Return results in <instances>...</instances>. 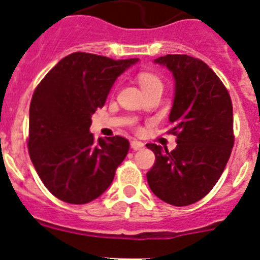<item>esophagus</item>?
<instances>
[{
    "mask_svg": "<svg viewBox=\"0 0 260 260\" xmlns=\"http://www.w3.org/2000/svg\"><path fill=\"white\" fill-rule=\"evenodd\" d=\"M130 146H132V148L134 151H139V150H142V148H143L144 144L142 143V142H139V141H132Z\"/></svg>",
    "mask_w": 260,
    "mask_h": 260,
    "instance_id": "esophagus-1",
    "label": "esophagus"
}]
</instances>
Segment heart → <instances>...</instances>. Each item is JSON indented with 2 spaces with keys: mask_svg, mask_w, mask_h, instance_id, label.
<instances>
[{
  "mask_svg": "<svg viewBox=\"0 0 260 260\" xmlns=\"http://www.w3.org/2000/svg\"><path fill=\"white\" fill-rule=\"evenodd\" d=\"M138 82H139V84H141L143 91L153 88V87H161L162 88L161 80L158 79L156 75L150 74V73H142V74H139V77H138Z\"/></svg>",
  "mask_w": 260,
  "mask_h": 260,
  "instance_id": "1",
  "label": "heart"
}]
</instances>
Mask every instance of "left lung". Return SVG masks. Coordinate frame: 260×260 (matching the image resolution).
<instances>
[{"instance_id": "8db88e82", "label": "left lung", "mask_w": 260, "mask_h": 260, "mask_svg": "<svg viewBox=\"0 0 260 260\" xmlns=\"http://www.w3.org/2000/svg\"><path fill=\"white\" fill-rule=\"evenodd\" d=\"M153 62L174 78L169 122L177 147L169 152L147 144L156 156L147 181L157 198L182 207L206 197L224 172L234 143L233 107L222 82L202 59L167 54Z\"/></svg>"}]
</instances>
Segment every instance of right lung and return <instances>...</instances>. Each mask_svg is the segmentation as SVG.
Masks as SVG:
<instances>
[{
	"label": "right lung",
	"mask_w": 260,
	"mask_h": 260,
	"mask_svg": "<svg viewBox=\"0 0 260 260\" xmlns=\"http://www.w3.org/2000/svg\"><path fill=\"white\" fill-rule=\"evenodd\" d=\"M138 61L71 53L36 87L29 105V157L56 198L86 204L113 181L130 144L122 137L96 142L91 117L104 107L117 78Z\"/></svg>",
	"instance_id": "right-lung-1"
}]
</instances>
